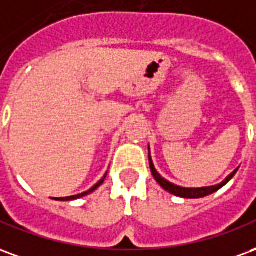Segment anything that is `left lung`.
<instances>
[{
  "mask_svg": "<svg viewBox=\"0 0 256 256\" xmlns=\"http://www.w3.org/2000/svg\"><path fill=\"white\" fill-rule=\"evenodd\" d=\"M150 172H152V176L155 178L158 184L160 185L162 188L166 189L167 192L172 193V194H176V196H180V198H204V196H208L211 193L216 192L218 189H220L224 185L230 181L233 176L237 172V168L234 172H232L230 176H228L226 177L225 181H222L218 185H214V186H206V188H181V186H177V185H174V184L168 182L166 181L164 178H162V176L159 172H156V168L154 167V163H152V159H150Z\"/></svg>",
  "mask_w": 256,
  "mask_h": 256,
  "instance_id": "obj_1",
  "label": "left lung"
}]
</instances>
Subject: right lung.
<instances>
[{
  "instance_id": "right-lung-1",
  "label": "right lung",
  "mask_w": 256,
  "mask_h": 256,
  "mask_svg": "<svg viewBox=\"0 0 256 256\" xmlns=\"http://www.w3.org/2000/svg\"><path fill=\"white\" fill-rule=\"evenodd\" d=\"M104 178H106V176H104ZM104 178L102 180H100L94 186L92 189H89L88 192H84V193H80V194H75V196H67V198H54V200H62V202H64V200H74V198H82V196H86V194H89L90 192H93V190H96V189L98 188L100 186L101 184L104 182Z\"/></svg>"
}]
</instances>
